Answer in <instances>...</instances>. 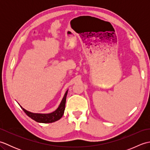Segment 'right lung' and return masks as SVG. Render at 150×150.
<instances>
[{"instance_id":"right-lung-1","label":"right lung","mask_w":150,"mask_h":150,"mask_svg":"<svg viewBox=\"0 0 150 150\" xmlns=\"http://www.w3.org/2000/svg\"><path fill=\"white\" fill-rule=\"evenodd\" d=\"M68 91H66L64 94V96L62 100L60 103L59 106L58 108L54 111L53 112L50 113H31L24 109L22 106L21 108L24 113H26L28 117H30L31 119L33 120H35L37 122L40 123H52L54 122L55 121L59 120L60 118H61L63 115L64 112L65 110V105H66V96L67 94H68Z\"/></svg>"}]
</instances>
